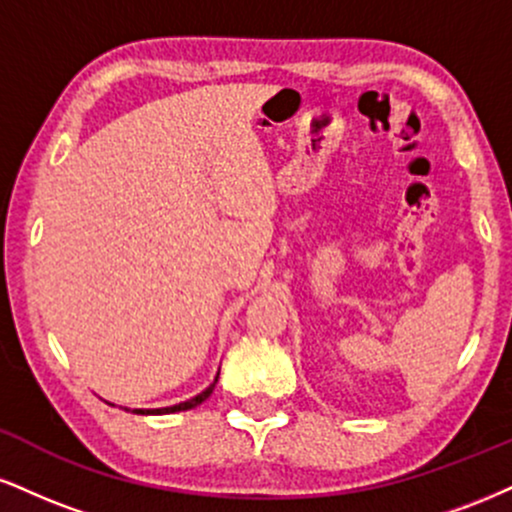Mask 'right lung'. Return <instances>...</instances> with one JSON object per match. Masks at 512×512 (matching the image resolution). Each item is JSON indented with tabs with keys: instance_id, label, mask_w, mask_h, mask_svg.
Masks as SVG:
<instances>
[{
	"instance_id": "1",
	"label": "right lung",
	"mask_w": 512,
	"mask_h": 512,
	"mask_svg": "<svg viewBox=\"0 0 512 512\" xmlns=\"http://www.w3.org/2000/svg\"><path fill=\"white\" fill-rule=\"evenodd\" d=\"M216 383H219V373H216V378H214V383H211L207 390H202L199 392V395H195L192 399H185V402H180V404H173V407H161V409H132V414H175V411H187V409H195L197 404H202L204 399H207L211 392H214V387H216ZM129 411V409H127Z\"/></svg>"
}]
</instances>
